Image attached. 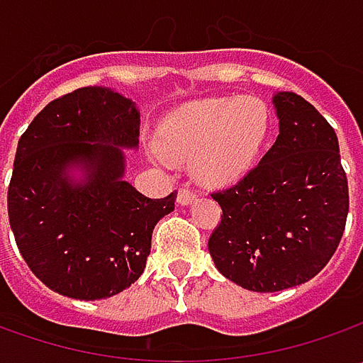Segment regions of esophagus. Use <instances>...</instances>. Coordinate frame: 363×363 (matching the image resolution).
<instances>
[{
	"label": "esophagus",
	"instance_id": "obj_1",
	"mask_svg": "<svg viewBox=\"0 0 363 363\" xmlns=\"http://www.w3.org/2000/svg\"><path fill=\"white\" fill-rule=\"evenodd\" d=\"M194 200H196V191H191L188 188H182L177 191V202H179V206H189Z\"/></svg>",
	"mask_w": 363,
	"mask_h": 363
}]
</instances>
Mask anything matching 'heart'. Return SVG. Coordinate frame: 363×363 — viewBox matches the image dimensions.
I'll use <instances>...</instances> for the list:
<instances>
[{
	"instance_id": "b5f03b06",
	"label": "heart",
	"mask_w": 363,
	"mask_h": 363,
	"mask_svg": "<svg viewBox=\"0 0 363 363\" xmlns=\"http://www.w3.org/2000/svg\"><path fill=\"white\" fill-rule=\"evenodd\" d=\"M271 131V111L257 96L206 99L179 108L161 125V147L175 160H191L196 179L228 186L252 167ZM153 157L167 165L161 149Z\"/></svg>"
}]
</instances>
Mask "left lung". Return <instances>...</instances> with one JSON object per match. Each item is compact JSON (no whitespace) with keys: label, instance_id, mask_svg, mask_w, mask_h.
<instances>
[{"label":"left lung","instance_id":"1","mask_svg":"<svg viewBox=\"0 0 363 363\" xmlns=\"http://www.w3.org/2000/svg\"><path fill=\"white\" fill-rule=\"evenodd\" d=\"M279 137L255 169L212 194L222 222L208 240L232 283L274 293L313 279L333 257L350 210L337 135L313 105L277 92Z\"/></svg>","mask_w":363,"mask_h":363}]
</instances>
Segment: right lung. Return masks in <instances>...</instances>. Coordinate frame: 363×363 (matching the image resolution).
<instances>
[{
  "mask_svg": "<svg viewBox=\"0 0 363 363\" xmlns=\"http://www.w3.org/2000/svg\"><path fill=\"white\" fill-rule=\"evenodd\" d=\"M139 125L131 99L84 86L44 106L18 141L9 224L30 271L58 295L96 301L131 286L155 224L174 212L177 194L151 200L125 182Z\"/></svg>",
  "mask_w": 363,
  "mask_h": 363,
  "instance_id": "right-lung-1",
  "label": "right lung"
}]
</instances>
